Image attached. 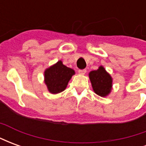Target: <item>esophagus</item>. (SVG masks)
<instances>
[{
    "label": "esophagus",
    "instance_id": "1",
    "mask_svg": "<svg viewBox=\"0 0 146 146\" xmlns=\"http://www.w3.org/2000/svg\"><path fill=\"white\" fill-rule=\"evenodd\" d=\"M86 72H87V71H86V70H84H84H78V73H79L80 74H85Z\"/></svg>",
    "mask_w": 146,
    "mask_h": 146
}]
</instances>
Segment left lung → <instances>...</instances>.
Wrapping results in <instances>:
<instances>
[{
	"instance_id": "8db88e82",
	"label": "left lung",
	"mask_w": 146,
	"mask_h": 146,
	"mask_svg": "<svg viewBox=\"0 0 146 146\" xmlns=\"http://www.w3.org/2000/svg\"><path fill=\"white\" fill-rule=\"evenodd\" d=\"M94 92L99 96L105 97L110 93L112 89V78L102 66L98 70L92 71L89 73Z\"/></svg>"
}]
</instances>
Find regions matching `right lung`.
<instances>
[{
	"instance_id": "obj_1",
	"label": "right lung",
	"mask_w": 146,
	"mask_h": 146,
	"mask_svg": "<svg viewBox=\"0 0 146 146\" xmlns=\"http://www.w3.org/2000/svg\"><path fill=\"white\" fill-rule=\"evenodd\" d=\"M74 73V70L64 66L62 61H58L55 65L45 70V84L48 91L52 94L63 92Z\"/></svg>"
}]
</instances>
